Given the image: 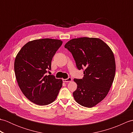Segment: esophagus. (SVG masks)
<instances>
[{"mask_svg": "<svg viewBox=\"0 0 133 133\" xmlns=\"http://www.w3.org/2000/svg\"><path fill=\"white\" fill-rule=\"evenodd\" d=\"M71 81H72V78L70 77H69L67 79H63V81L64 82H71Z\"/></svg>", "mask_w": 133, "mask_h": 133, "instance_id": "esophagus-1", "label": "esophagus"}]
</instances>
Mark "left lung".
Wrapping results in <instances>:
<instances>
[{
	"mask_svg": "<svg viewBox=\"0 0 133 133\" xmlns=\"http://www.w3.org/2000/svg\"><path fill=\"white\" fill-rule=\"evenodd\" d=\"M64 47L72 54L82 79H74L77 89L73 96L78 103L92 107L108 94L115 74L113 52L100 39L83 37L72 39Z\"/></svg>",
	"mask_w": 133,
	"mask_h": 133,
	"instance_id": "1",
	"label": "left lung"
}]
</instances>
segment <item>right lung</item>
<instances>
[{"label":"right lung","mask_w":133,"mask_h":133,"mask_svg":"<svg viewBox=\"0 0 133 133\" xmlns=\"http://www.w3.org/2000/svg\"><path fill=\"white\" fill-rule=\"evenodd\" d=\"M62 44L58 39H36L27 43L16 56L14 71L18 85L28 99L38 105L54 101L62 86L61 79L47 75Z\"/></svg>","instance_id":"obj_1"}]
</instances>
